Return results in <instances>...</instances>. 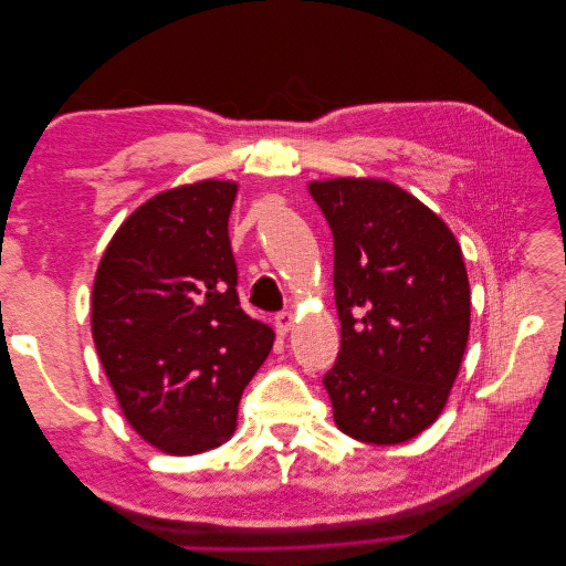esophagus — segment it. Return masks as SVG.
I'll use <instances>...</instances> for the list:
<instances>
[{
    "label": "esophagus",
    "mask_w": 566,
    "mask_h": 566,
    "mask_svg": "<svg viewBox=\"0 0 566 566\" xmlns=\"http://www.w3.org/2000/svg\"><path fill=\"white\" fill-rule=\"evenodd\" d=\"M293 325H295V314H290V312L276 314V331L281 335H285L287 331H293Z\"/></svg>",
    "instance_id": "esophagus-1"
}]
</instances>
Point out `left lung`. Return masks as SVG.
Wrapping results in <instances>:
<instances>
[{"instance_id": "1", "label": "left lung", "mask_w": 566, "mask_h": 566, "mask_svg": "<svg viewBox=\"0 0 566 566\" xmlns=\"http://www.w3.org/2000/svg\"><path fill=\"white\" fill-rule=\"evenodd\" d=\"M310 193L333 231L339 354L323 375L335 424L401 443L430 427L468 347L470 283L449 227L403 188L331 179Z\"/></svg>"}]
</instances>
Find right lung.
<instances>
[{
	"mask_svg": "<svg viewBox=\"0 0 566 566\" xmlns=\"http://www.w3.org/2000/svg\"><path fill=\"white\" fill-rule=\"evenodd\" d=\"M238 186L198 181L144 202L98 264L92 335L119 408L153 447L224 443L273 331L238 300L229 214Z\"/></svg>",
	"mask_w": 566,
	"mask_h": 566,
	"instance_id": "obj_1",
	"label": "right lung"
}]
</instances>
